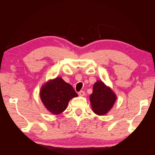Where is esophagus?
<instances>
[{"mask_svg": "<svg viewBox=\"0 0 155 155\" xmlns=\"http://www.w3.org/2000/svg\"><path fill=\"white\" fill-rule=\"evenodd\" d=\"M85 93L84 91H80V92H78L79 96H85Z\"/></svg>", "mask_w": 155, "mask_h": 155, "instance_id": "obj_1", "label": "esophagus"}]
</instances>
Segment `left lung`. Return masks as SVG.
I'll list each match as a JSON object with an SVG mask.
<instances>
[{"mask_svg": "<svg viewBox=\"0 0 155 155\" xmlns=\"http://www.w3.org/2000/svg\"><path fill=\"white\" fill-rule=\"evenodd\" d=\"M116 100V94L101 81H97L93 86L90 96L92 109L95 114L102 116L107 114Z\"/></svg>", "mask_w": 155, "mask_h": 155, "instance_id": "1", "label": "left lung"}]
</instances>
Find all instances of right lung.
I'll list each match as a JSON object with an SVG mask.
<instances>
[{"label": "right lung", "instance_id": "1", "mask_svg": "<svg viewBox=\"0 0 155 155\" xmlns=\"http://www.w3.org/2000/svg\"><path fill=\"white\" fill-rule=\"evenodd\" d=\"M77 96L72 85L60 77L46 83L40 91V97L43 105L54 114L63 112L67 109L69 101Z\"/></svg>", "mask_w": 155, "mask_h": 155}]
</instances>
